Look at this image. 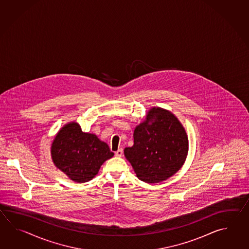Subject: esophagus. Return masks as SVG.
<instances>
[{"mask_svg":"<svg viewBox=\"0 0 249 249\" xmlns=\"http://www.w3.org/2000/svg\"><path fill=\"white\" fill-rule=\"evenodd\" d=\"M115 155L117 156V157H118V158H120V157H122L123 156V149L121 148V149H118L117 150V152L115 153Z\"/></svg>","mask_w":249,"mask_h":249,"instance_id":"obj_1","label":"esophagus"}]
</instances>
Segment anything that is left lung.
<instances>
[{
	"instance_id": "8db88e82",
	"label": "left lung",
	"mask_w": 249,
	"mask_h": 249,
	"mask_svg": "<svg viewBox=\"0 0 249 249\" xmlns=\"http://www.w3.org/2000/svg\"><path fill=\"white\" fill-rule=\"evenodd\" d=\"M188 151L189 139L179 119L169 110L153 107L135 127L133 145L124 153L140 180L158 183L181 168Z\"/></svg>"
}]
</instances>
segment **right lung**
<instances>
[{"instance_id": "right-lung-1", "label": "right lung", "mask_w": 249, "mask_h": 249, "mask_svg": "<svg viewBox=\"0 0 249 249\" xmlns=\"http://www.w3.org/2000/svg\"><path fill=\"white\" fill-rule=\"evenodd\" d=\"M51 155L54 165L70 180L84 183L92 180L114 153L96 134L83 132L78 123L69 122L54 138Z\"/></svg>"}]
</instances>
